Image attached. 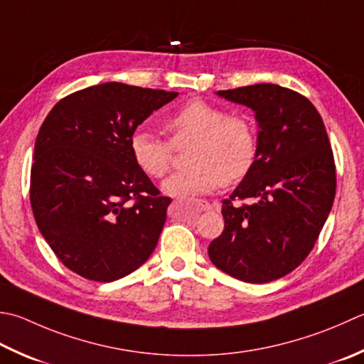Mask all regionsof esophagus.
<instances>
[{
    "label": "esophagus",
    "instance_id": "esophagus-1",
    "mask_svg": "<svg viewBox=\"0 0 364 364\" xmlns=\"http://www.w3.org/2000/svg\"><path fill=\"white\" fill-rule=\"evenodd\" d=\"M198 206H200V208L205 210V211H211L213 210L211 203H208L206 200H198Z\"/></svg>",
    "mask_w": 364,
    "mask_h": 364
}]
</instances>
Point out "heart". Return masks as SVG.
<instances>
[{"mask_svg":"<svg viewBox=\"0 0 364 364\" xmlns=\"http://www.w3.org/2000/svg\"><path fill=\"white\" fill-rule=\"evenodd\" d=\"M168 141L146 131H134L129 149L134 162L148 176L161 180L170 172L175 149L191 145L188 168L164 183L173 197H196L215 191L220 183H238L251 172L257 158V131L245 115H229L223 107L196 99L162 121Z\"/></svg>","mask_w":364,"mask_h":364,"instance_id":"heart-1","label":"heart"}]
</instances>
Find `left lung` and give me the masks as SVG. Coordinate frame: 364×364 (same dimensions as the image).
<instances>
[{"label": "left lung", "mask_w": 364, "mask_h": 364, "mask_svg": "<svg viewBox=\"0 0 364 364\" xmlns=\"http://www.w3.org/2000/svg\"><path fill=\"white\" fill-rule=\"evenodd\" d=\"M218 95L251 107L259 135L251 172L223 200L224 232L211 241L208 255L240 281L279 279L308 257L336 194L325 124L308 97L279 85L257 83ZM245 200L250 203H239Z\"/></svg>", "instance_id": "obj_1"}]
</instances>
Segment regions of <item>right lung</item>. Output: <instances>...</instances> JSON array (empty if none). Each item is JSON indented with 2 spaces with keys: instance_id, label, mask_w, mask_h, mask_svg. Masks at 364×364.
<instances>
[{
  "instance_id": "1",
  "label": "right lung",
  "mask_w": 364,
  "mask_h": 364,
  "mask_svg": "<svg viewBox=\"0 0 364 364\" xmlns=\"http://www.w3.org/2000/svg\"><path fill=\"white\" fill-rule=\"evenodd\" d=\"M178 92L109 82L63 97L34 145L30 200L42 237L70 272L112 282L148 260L166 224L129 137Z\"/></svg>"
}]
</instances>
